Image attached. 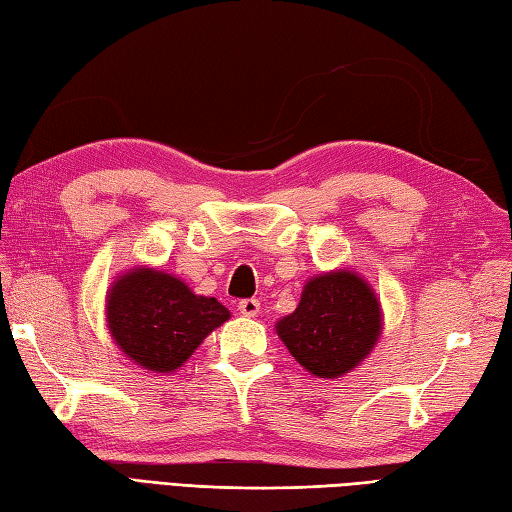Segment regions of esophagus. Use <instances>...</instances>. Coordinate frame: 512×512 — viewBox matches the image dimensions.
<instances>
[{
	"instance_id": "esophagus-1",
	"label": "esophagus",
	"mask_w": 512,
	"mask_h": 512,
	"mask_svg": "<svg viewBox=\"0 0 512 512\" xmlns=\"http://www.w3.org/2000/svg\"><path fill=\"white\" fill-rule=\"evenodd\" d=\"M238 311L247 318H256L260 314V302L256 298H245L238 302Z\"/></svg>"
}]
</instances>
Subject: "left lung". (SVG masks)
Returning <instances> with one entry per match:
<instances>
[{
    "mask_svg": "<svg viewBox=\"0 0 512 512\" xmlns=\"http://www.w3.org/2000/svg\"><path fill=\"white\" fill-rule=\"evenodd\" d=\"M276 333L300 367L318 378H340L378 342L380 300L356 271H327L309 280L294 314L276 322Z\"/></svg>",
    "mask_w": 512,
    "mask_h": 512,
    "instance_id": "1",
    "label": "left lung"
}]
</instances>
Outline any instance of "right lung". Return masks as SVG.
<instances>
[{"mask_svg": "<svg viewBox=\"0 0 512 512\" xmlns=\"http://www.w3.org/2000/svg\"><path fill=\"white\" fill-rule=\"evenodd\" d=\"M106 316L110 336L125 356L141 369L172 373L229 320V309L216 298L196 296L181 278L137 267L112 283Z\"/></svg>", "mask_w": 512, "mask_h": 512, "instance_id": "right-lung-1", "label": "right lung"}]
</instances>
